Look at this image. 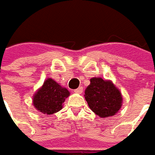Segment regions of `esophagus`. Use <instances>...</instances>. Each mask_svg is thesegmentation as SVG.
I'll return each instance as SVG.
<instances>
[{
  "label": "esophagus",
  "instance_id": "1",
  "mask_svg": "<svg viewBox=\"0 0 155 155\" xmlns=\"http://www.w3.org/2000/svg\"><path fill=\"white\" fill-rule=\"evenodd\" d=\"M82 92H83V87H79L78 88H76L74 90V93H76V94H81Z\"/></svg>",
  "mask_w": 155,
  "mask_h": 155
}]
</instances>
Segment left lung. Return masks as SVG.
<instances>
[{"mask_svg": "<svg viewBox=\"0 0 155 155\" xmlns=\"http://www.w3.org/2000/svg\"><path fill=\"white\" fill-rule=\"evenodd\" d=\"M85 99L90 109L101 118L114 116L122 105L121 93L110 81L100 77L90 79L85 90Z\"/></svg>", "mask_w": 155, "mask_h": 155, "instance_id": "left-lung-1", "label": "left lung"}]
</instances>
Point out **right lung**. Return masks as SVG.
<instances>
[{"mask_svg":"<svg viewBox=\"0 0 155 155\" xmlns=\"http://www.w3.org/2000/svg\"><path fill=\"white\" fill-rule=\"evenodd\" d=\"M70 93L53 79L48 78L33 97V104L38 111L45 114H53L62 108V104Z\"/></svg>","mask_w":155,"mask_h":155,"instance_id":"right-lung-1","label":"right lung"}]
</instances>
